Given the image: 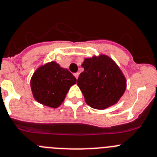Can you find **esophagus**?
Segmentation results:
<instances>
[{
  "mask_svg": "<svg viewBox=\"0 0 157 157\" xmlns=\"http://www.w3.org/2000/svg\"><path fill=\"white\" fill-rule=\"evenodd\" d=\"M73 75H74V77H76V78H78V77H79V73H74V74H73Z\"/></svg>",
  "mask_w": 157,
  "mask_h": 157,
  "instance_id": "1",
  "label": "esophagus"
}]
</instances>
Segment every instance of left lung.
Masks as SVG:
<instances>
[{
  "mask_svg": "<svg viewBox=\"0 0 157 157\" xmlns=\"http://www.w3.org/2000/svg\"><path fill=\"white\" fill-rule=\"evenodd\" d=\"M84 69L77 80L86 103L91 108L105 109L118 102L127 87L126 78L120 67L105 55L85 58Z\"/></svg>",
  "mask_w": 157,
  "mask_h": 157,
  "instance_id": "1",
  "label": "left lung"
}]
</instances>
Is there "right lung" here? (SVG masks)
<instances>
[{
    "instance_id": "obj_1",
    "label": "right lung",
    "mask_w": 157,
    "mask_h": 157,
    "mask_svg": "<svg viewBox=\"0 0 157 157\" xmlns=\"http://www.w3.org/2000/svg\"><path fill=\"white\" fill-rule=\"evenodd\" d=\"M77 79L56 62L39 66L30 80L31 91L36 101L51 108H58Z\"/></svg>"
}]
</instances>
